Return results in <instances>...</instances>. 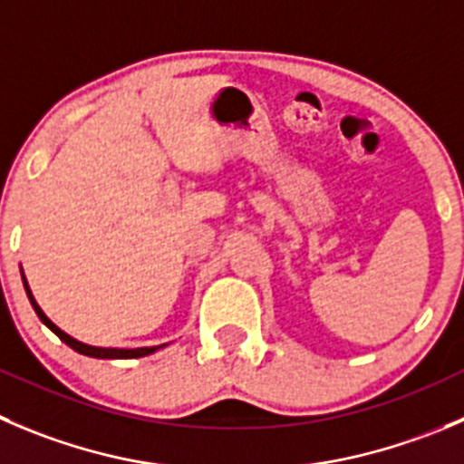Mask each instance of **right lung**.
Listing matches in <instances>:
<instances>
[{"instance_id": "1", "label": "right lung", "mask_w": 464, "mask_h": 464, "mask_svg": "<svg viewBox=\"0 0 464 464\" xmlns=\"http://www.w3.org/2000/svg\"><path fill=\"white\" fill-rule=\"evenodd\" d=\"M22 282H24L26 295H29V301H31V305H34V310H36L38 319H41L43 324H45L47 328H50L52 333H54L56 337L61 339V342L68 343V346L72 348V351L82 353V355L100 357V360H130V357H145V355H150V353H154V351H159V348L166 346V343H161V346H145V348H100V346H88V343L77 342V339L70 337V334H65L63 330L59 328V325H54L50 319H47L45 312H43L41 307H38L36 298H34V294H31V289H29V285H26L24 276H22Z\"/></svg>"}]
</instances>
